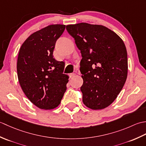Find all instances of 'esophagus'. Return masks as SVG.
<instances>
[{
	"instance_id": "esophagus-1",
	"label": "esophagus",
	"mask_w": 146,
	"mask_h": 146,
	"mask_svg": "<svg viewBox=\"0 0 146 146\" xmlns=\"http://www.w3.org/2000/svg\"><path fill=\"white\" fill-rule=\"evenodd\" d=\"M76 75V73H71V74H70V78H73V77H74Z\"/></svg>"
}]
</instances>
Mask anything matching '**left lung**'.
Listing matches in <instances>:
<instances>
[{"label":"left lung","mask_w":146,"mask_h":146,"mask_svg":"<svg viewBox=\"0 0 146 146\" xmlns=\"http://www.w3.org/2000/svg\"><path fill=\"white\" fill-rule=\"evenodd\" d=\"M66 29L82 54L83 104L93 110L104 109L115 100L127 76L124 42L102 25L82 23L68 25Z\"/></svg>","instance_id":"8db88e82"}]
</instances>
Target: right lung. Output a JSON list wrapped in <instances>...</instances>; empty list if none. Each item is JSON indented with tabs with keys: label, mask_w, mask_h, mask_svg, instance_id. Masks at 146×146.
I'll use <instances>...</instances> for the list:
<instances>
[{
	"label": "right lung",
	"mask_w": 146,
	"mask_h": 146,
	"mask_svg": "<svg viewBox=\"0 0 146 146\" xmlns=\"http://www.w3.org/2000/svg\"><path fill=\"white\" fill-rule=\"evenodd\" d=\"M65 26L52 24L34 33L19 52V82L29 100L41 109L57 107L66 90L69 76L63 74L64 63L56 60L52 55Z\"/></svg>",
	"instance_id": "obj_1"
}]
</instances>
